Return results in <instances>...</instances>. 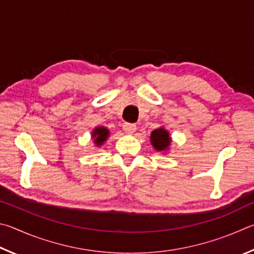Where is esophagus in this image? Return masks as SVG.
<instances>
[{
    "label": "esophagus",
    "mask_w": 254,
    "mask_h": 254,
    "mask_svg": "<svg viewBox=\"0 0 254 254\" xmlns=\"http://www.w3.org/2000/svg\"><path fill=\"white\" fill-rule=\"evenodd\" d=\"M123 129H124L125 132H126V134H134V131L136 130V125L135 124L125 123L124 126H123Z\"/></svg>",
    "instance_id": "esophagus-1"
}]
</instances>
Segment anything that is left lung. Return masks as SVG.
<instances>
[{"instance_id":"8db88e82","label":"left lung","mask_w":254,"mask_h":254,"mask_svg":"<svg viewBox=\"0 0 254 254\" xmlns=\"http://www.w3.org/2000/svg\"><path fill=\"white\" fill-rule=\"evenodd\" d=\"M150 144L156 152H166L171 147L172 137L170 131L164 127L154 129L150 134Z\"/></svg>"}]
</instances>
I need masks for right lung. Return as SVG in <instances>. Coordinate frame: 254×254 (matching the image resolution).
I'll return each instance as SVG.
<instances>
[{"mask_svg":"<svg viewBox=\"0 0 254 254\" xmlns=\"http://www.w3.org/2000/svg\"><path fill=\"white\" fill-rule=\"evenodd\" d=\"M110 135V131L107 127L104 126H98L96 128H93L92 132H91V138L93 144H95L97 147H101L104 145L108 137Z\"/></svg>","mask_w":254,"mask_h":254,"instance_id":"obj_1","label":"right lung"}]
</instances>
